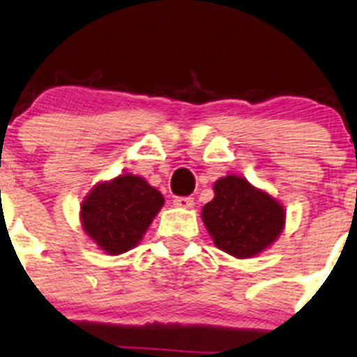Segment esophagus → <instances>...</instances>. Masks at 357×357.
Segmentation results:
<instances>
[{"label":"esophagus","instance_id":"34e87169","mask_svg":"<svg viewBox=\"0 0 357 357\" xmlns=\"http://www.w3.org/2000/svg\"><path fill=\"white\" fill-rule=\"evenodd\" d=\"M174 206H178V208H185V209L194 208V199L192 197H176Z\"/></svg>","mask_w":357,"mask_h":357}]
</instances>
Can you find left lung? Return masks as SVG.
Listing matches in <instances>:
<instances>
[{
	"label": "left lung",
	"instance_id": "8db88e82",
	"mask_svg": "<svg viewBox=\"0 0 357 357\" xmlns=\"http://www.w3.org/2000/svg\"><path fill=\"white\" fill-rule=\"evenodd\" d=\"M215 197L202 208V222L216 248L238 259L254 257L280 236L285 211L280 202L239 176L215 183Z\"/></svg>",
	"mask_w": 357,
	"mask_h": 357
}]
</instances>
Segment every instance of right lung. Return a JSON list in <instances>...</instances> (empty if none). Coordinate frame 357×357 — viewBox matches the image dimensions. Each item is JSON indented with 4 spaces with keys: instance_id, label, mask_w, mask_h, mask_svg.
I'll use <instances>...</instances> for the list:
<instances>
[{
    "instance_id": "1",
    "label": "right lung",
    "mask_w": 357,
    "mask_h": 357,
    "mask_svg": "<svg viewBox=\"0 0 357 357\" xmlns=\"http://www.w3.org/2000/svg\"><path fill=\"white\" fill-rule=\"evenodd\" d=\"M162 206V194L146 179L121 174L100 183L84 199L82 227L107 254H125L141 241Z\"/></svg>"
}]
</instances>
